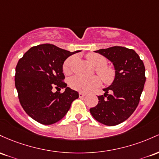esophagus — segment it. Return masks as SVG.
Wrapping results in <instances>:
<instances>
[{
    "label": "esophagus",
    "instance_id": "34e87169",
    "mask_svg": "<svg viewBox=\"0 0 159 159\" xmlns=\"http://www.w3.org/2000/svg\"><path fill=\"white\" fill-rule=\"evenodd\" d=\"M85 95H86V94H85V93H82V92H80V93H79V96H80V98L85 97Z\"/></svg>",
    "mask_w": 159,
    "mask_h": 159
}]
</instances>
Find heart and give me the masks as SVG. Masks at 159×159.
Here are the masks:
<instances>
[{"label":"heart","instance_id":"b5f03b06","mask_svg":"<svg viewBox=\"0 0 159 159\" xmlns=\"http://www.w3.org/2000/svg\"><path fill=\"white\" fill-rule=\"evenodd\" d=\"M87 59L89 61L96 67V71L106 83H110L113 82L115 76L113 70L110 67H106L107 60L104 57L101 55L91 53L87 55ZM74 57L70 56L65 61L63 64V71L65 74H69L71 72V67L74 63ZM101 84V80L98 76H93L90 77L74 76L69 80V85L74 90L81 92H89L94 90Z\"/></svg>","mask_w":159,"mask_h":159}]
</instances>
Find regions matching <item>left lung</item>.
<instances>
[{
  "mask_svg": "<svg viewBox=\"0 0 159 159\" xmlns=\"http://www.w3.org/2000/svg\"><path fill=\"white\" fill-rule=\"evenodd\" d=\"M94 52L113 63L115 77L111 85L103 89L105 93L98 97V103L90 113L101 124L116 125L136 110L146 82L145 67L136 52L126 47L113 46Z\"/></svg>",
  "mask_w": 159,
  "mask_h": 159,
  "instance_id": "obj_1",
  "label": "left lung"
}]
</instances>
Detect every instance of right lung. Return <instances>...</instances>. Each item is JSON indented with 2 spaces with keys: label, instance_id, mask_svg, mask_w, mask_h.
I'll return each instance as SVG.
<instances>
[{
  "label": "right lung",
  "instance_id": "1",
  "mask_svg": "<svg viewBox=\"0 0 159 159\" xmlns=\"http://www.w3.org/2000/svg\"><path fill=\"white\" fill-rule=\"evenodd\" d=\"M70 52L52 44L33 46L19 59L16 67L15 85L19 102L26 113L43 125L54 124L67 114L79 93L62 82L63 64ZM56 88L57 92L53 93ZM58 88H65L60 93Z\"/></svg>",
  "mask_w": 159,
  "mask_h": 159
}]
</instances>
